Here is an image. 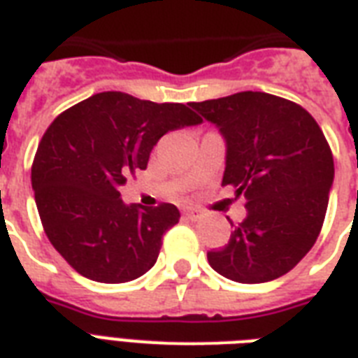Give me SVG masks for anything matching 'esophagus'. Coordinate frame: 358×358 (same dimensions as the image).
Here are the masks:
<instances>
[{"label":"esophagus","instance_id":"1","mask_svg":"<svg viewBox=\"0 0 358 358\" xmlns=\"http://www.w3.org/2000/svg\"><path fill=\"white\" fill-rule=\"evenodd\" d=\"M184 215L189 221H199V219H202V213L196 212V210H187V212H184Z\"/></svg>","mask_w":358,"mask_h":358}]
</instances>
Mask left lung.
Returning a JSON list of instances; mask_svg holds the SVG:
<instances>
[{
    "instance_id": "1",
    "label": "left lung",
    "mask_w": 358,
    "mask_h": 358,
    "mask_svg": "<svg viewBox=\"0 0 358 358\" xmlns=\"http://www.w3.org/2000/svg\"><path fill=\"white\" fill-rule=\"evenodd\" d=\"M227 141L223 185L245 196L247 217L210 266L243 284L292 271L316 243L334 178L333 152L306 109L267 92L191 102Z\"/></svg>"
}]
</instances>
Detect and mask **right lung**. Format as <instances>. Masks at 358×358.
Masks as SVG:
<instances>
[{
  "mask_svg": "<svg viewBox=\"0 0 358 358\" xmlns=\"http://www.w3.org/2000/svg\"><path fill=\"white\" fill-rule=\"evenodd\" d=\"M184 103L98 92L59 115L36 148L31 184L42 227L59 255L96 282H128L157 260L178 223L174 204L126 206L120 185L143 171L157 141L201 124Z\"/></svg>",
  "mask_w": 358,
  "mask_h": 358,
  "instance_id": "obj_1",
  "label": "right lung"
}]
</instances>
